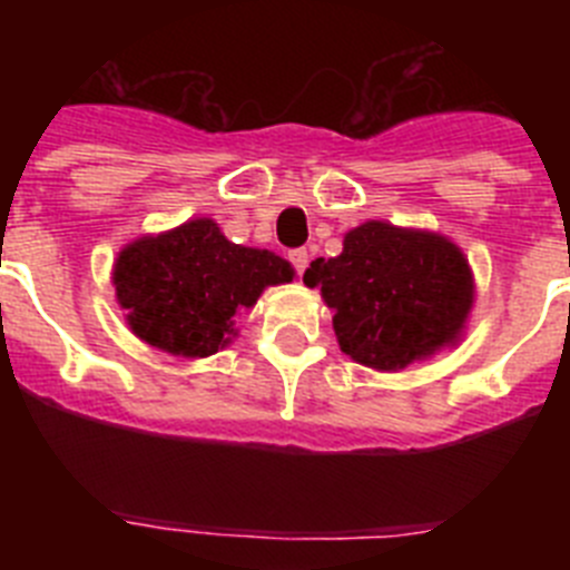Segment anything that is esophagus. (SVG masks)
<instances>
[{"label":"esophagus","instance_id":"34e87169","mask_svg":"<svg viewBox=\"0 0 570 570\" xmlns=\"http://www.w3.org/2000/svg\"><path fill=\"white\" fill-rule=\"evenodd\" d=\"M288 259H291V265H294L296 274H302V271L308 268V250L305 248H294L288 254Z\"/></svg>","mask_w":570,"mask_h":570}]
</instances>
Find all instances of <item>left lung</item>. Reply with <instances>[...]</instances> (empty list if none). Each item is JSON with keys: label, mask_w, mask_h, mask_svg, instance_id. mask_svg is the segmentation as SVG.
Returning <instances> with one entry per match:
<instances>
[{"label": "left lung", "mask_w": 570, "mask_h": 570, "mask_svg": "<svg viewBox=\"0 0 570 570\" xmlns=\"http://www.w3.org/2000/svg\"><path fill=\"white\" fill-rule=\"evenodd\" d=\"M302 282L320 288L340 347L376 371H396L460 336L473 302L468 259L425 230L365 223L334 259H316Z\"/></svg>", "instance_id": "8db88e82"}]
</instances>
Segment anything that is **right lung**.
Listing matches in <instances>:
<instances>
[{
	"label": "right lung",
	"mask_w": 570,
	"mask_h": 570,
	"mask_svg": "<svg viewBox=\"0 0 570 570\" xmlns=\"http://www.w3.org/2000/svg\"><path fill=\"white\" fill-rule=\"evenodd\" d=\"M294 279L271 250L242 248L210 219L145 236L114 265L116 299L139 340L176 356H210L268 285Z\"/></svg>",
	"instance_id": "add662e5"
}]
</instances>
